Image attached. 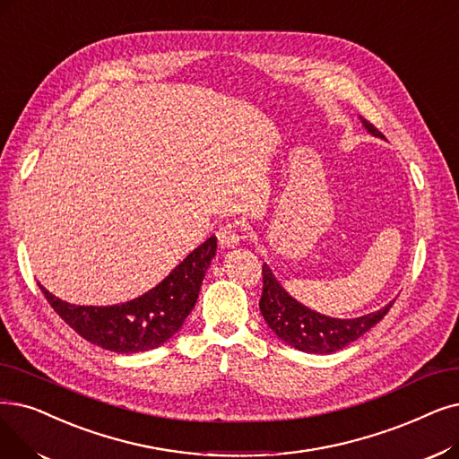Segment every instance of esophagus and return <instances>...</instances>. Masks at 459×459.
<instances>
[{"mask_svg": "<svg viewBox=\"0 0 459 459\" xmlns=\"http://www.w3.org/2000/svg\"><path fill=\"white\" fill-rule=\"evenodd\" d=\"M217 240H219V246H221L223 249H230V247H236L238 244H240V234H238V229L234 223H225L217 229Z\"/></svg>", "mask_w": 459, "mask_h": 459, "instance_id": "esophagus-1", "label": "esophagus"}]
</instances>
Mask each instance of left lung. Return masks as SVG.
I'll return each instance as SVG.
<instances>
[{
  "instance_id": "left-lung-1",
  "label": "left lung",
  "mask_w": 459,
  "mask_h": 459,
  "mask_svg": "<svg viewBox=\"0 0 459 459\" xmlns=\"http://www.w3.org/2000/svg\"><path fill=\"white\" fill-rule=\"evenodd\" d=\"M360 119L371 134L383 136V133L373 124H369L366 117L360 116ZM392 304L394 302H390L383 309L358 318H332L311 311L300 302H296L279 285L272 270L266 264L263 266V296L261 302H258V307H261L264 321L277 333L279 340H283L287 345L298 351L315 354H330L342 351L381 321L390 311Z\"/></svg>"
}]
</instances>
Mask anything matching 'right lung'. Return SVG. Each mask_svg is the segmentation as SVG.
Wrapping results in <instances>:
<instances>
[{"label": "right lung", "mask_w": 459, "mask_h": 459, "mask_svg": "<svg viewBox=\"0 0 459 459\" xmlns=\"http://www.w3.org/2000/svg\"><path fill=\"white\" fill-rule=\"evenodd\" d=\"M215 236L189 253L161 283L119 306H74L39 285L52 309L86 342L131 354L155 349L182 328L195 307L206 270L215 256Z\"/></svg>", "instance_id": "right-lung-1"}]
</instances>
